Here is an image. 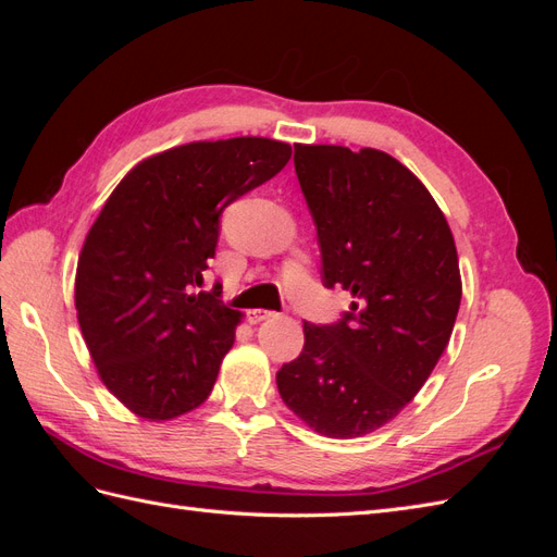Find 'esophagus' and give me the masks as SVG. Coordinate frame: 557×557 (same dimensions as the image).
Listing matches in <instances>:
<instances>
[{
  "mask_svg": "<svg viewBox=\"0 0 557 557\" xmlns=\"http://www.w3.org/2000/svg\"><path fill=\"white\" fill-rule=\"evenodd\" d=\"M269 318H274V311H267V309L248 311V323H252V325H258V323H262V320H269Z\"/></svg>",
  "mask_w": 557,
  "mask_h": 557,
  "instance_id": "esophagus-1",
  "label": "esophagus"
}]
</instances>
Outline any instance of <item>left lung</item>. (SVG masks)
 Wrapping results in <instances>:
<instances>
[{"instance_id":"8db88e82","label":"left lung","mask_w":557,"mask_h":557,"mask_svg":"<svg viewBox=\"0 0 557 557\" xmlns=\"http://www.w3.org/2000/svg\"><path fill=\"white\" fill-rule=\"evenodd\" d=\"M295 172L323 285L352 301L339 323H305L276 385L318 434L352 440L393 420L440 362L462 297L458 250L425 185L383 150L297 144Z\"/></svg>"}]
</instances>
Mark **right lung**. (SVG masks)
<instances>
[{"label":"right lung","instance_id":"1","mask_svg":"<svg viewBox=\"0 0 557 557\" xmlns=\"http://www.w3.org/2000/svg\"><path fill=\"white\" fill-rule=\"evenodd\" d=\"M290 156L264 137L185 144L139 162L107 199L74 299L99 379L132 413L160 423L211 395L242 315L218 299L221 283L197 290L221 215Z\"/></svg>","mask_w":557,"mask_h":557}]
</instances>
